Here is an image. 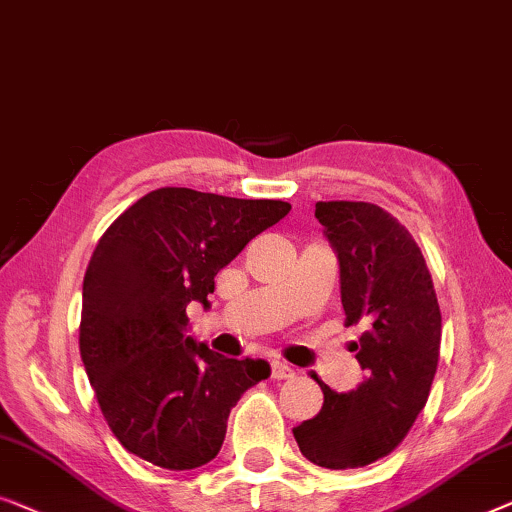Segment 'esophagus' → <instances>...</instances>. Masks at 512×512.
I'll return each instance as SVG.
<instances>
[{
  "instance_id": "esophagus-1",
  "label": "esophagus",
  "mask_w": 512,
  "mask_h": 512,
  "mask_svg": "<svg viewBox=\"0 0 512 512\" xmlns=\"http://www.w3.org/2000/svg\"><path fill=\"white\" fill-rule=\"evenodd\" d=\"M294 376V369L292 366H287L285 362H273L271 364V378L273 380H287Z\"/></svg>"
}]
</instances>
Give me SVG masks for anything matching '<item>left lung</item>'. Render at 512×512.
Segmentation results:
<instances>
[{"label":"left lung","instance_id":"8db88e82","mask_svg":"<svg viewBox=\"0 0 512 512\" xmlns=\"http://www.w3.org/2000/svg\"><path fill=\"white\" fill-rule=\"evenodd\" d=\"M336 250L345 325L364 383L338 394L322 380V410L294 427L301 455L325 469H359L390 455L429 399L441 350V308L422 250L397 218L366 201H318Z\"/></svg>","mask_w":512,"mask_h":512}]
</instances>
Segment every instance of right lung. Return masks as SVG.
<instances>
[{
    "instance_id": "right-lung-1",
    "label": "right lung",
    "mask_w": 512,
    "mask_h": 512,
    "mask_svg": "<svg viewBox=\"0 0 512 512\" xmlns=\"http://www.w3.org/2000/svg\"><path fill=\"white\" fill-rule=\"evenodd\" d=\"M287 201L160 187L99 239L83 278L81 359L122 448L169 471L218 455L229 410L269 378L264 359H229L185 336L220 269L290 213Z\"/></svg>"
}]
</instances>
